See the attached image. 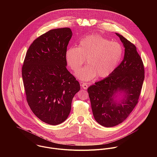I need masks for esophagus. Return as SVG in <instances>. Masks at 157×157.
<instances>
[{
    "label": "esophagus",
    "instance_id": "obj_1",
    "mask_svg": "<svg viewBox=\"0 0 157 157\" xmlns=\"http://www.w3.org/2000/svg\"><path fill=\"white\" fill-rule=\"evenodd\" d=\"M81 86L83 89L84 90H86L88 87V83H81Z\"/></svg>",
    "mask_w": 157,
    "mask_h": 157
}]
</instances>
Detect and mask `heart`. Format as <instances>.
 Returning <instances> with one entry per match:
<instances>
[{"instance_id":"heart-1","label":"heart","mask_w":157,"mask_h":157,"mask_svg":"<svg viewBox=\"0 0 157 157\" xmlns=\"http://www.w3.org/2000/svg\"><path fill=\"white\" fill-rule=\"evenodd\" d=\"M122 56L121 45L98 34L85 37L77 48H69L65 53L67 64L74 72L87 59L89 65L76 74L78 78L85 81L92 80L97 75L98 78L109 76L118 67Z\"/></svg>"}]
</instances>
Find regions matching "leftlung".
I'll use <instances>...</instances> for the list:
<instances>
[{
  "label": "left lung",
  "instance_id": "obj_1",
  "mask_svg": "<svg viewBox=\"0 0 157 157\" xmlns=\"http://www.w3.org/2000/svg\"><path fill=\"white\" fill-rule=\"evenodd\" d=\"M115 34L125 48L124 59L108 77L88 89L94 118L105 127L115 126L126 120L138 102L144 79L143 62L136 46ZM118 90L124 91L126 95L117 104L113 95Z\"/></svg>",
  "mask_w": 157,
  "mask_h": 157
}]
</instances>
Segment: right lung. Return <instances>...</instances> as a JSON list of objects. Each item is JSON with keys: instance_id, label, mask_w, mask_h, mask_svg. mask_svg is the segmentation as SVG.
I'll return each mask as SVG.
<instances>
[{"instance_id": "add662e5", "label": "right lung", "mask_w": 157, "mask_h": 157, "mask_svg": "<svg viewBox=\"0 0 157 157\" xmlns=\"http://www.w3.org/2000/svg\"><path fill=\"white\" fill-rule=\"evenodd\" d=\"M72 37L69 28L51 29L29 47L22 69L26 101L47 124L57 125L68 117L80 83L67 71L65 53Z\"/></svg>"}]
</instances>
